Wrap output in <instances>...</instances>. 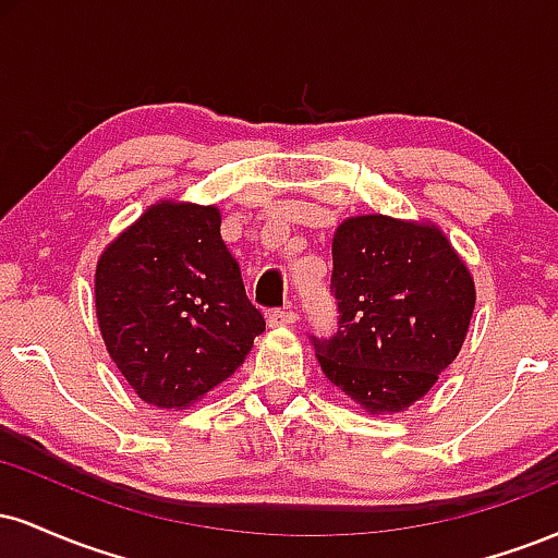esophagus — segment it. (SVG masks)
<instances>
[{
    "mask_svg": "<svg viewBox=\"0 0 558 558\" xmlns=\"http://www.w3.org/2000/svg\"><path fill=\"white\" fill-rule=\"evenodd\" d=\"M296 319V312H293L291 306H283V310H275L267 315V325H270V328H288V325H293Z\"/></svg>",
    "mask_w": 558,
    "mask_h": 558,
    "instance_id": "obj_1",
    "label": "esophagus"
}]
</instances>
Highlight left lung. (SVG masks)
I'll list each match as a JSON object with an SVG mask.
<instances>
[{
	"label": "left lung",
	"instance_id": "1",
	"mask_svg": "<svg viewBox=\"0 0 558 558\" xmlns=\"http://www.w3.org/2000/svg\"><path fill=\"white\" fill-rule=\"evenodd\" d=\"M338 332L315 343L323 373L369 414L403 412L459 356L475 280L435 222L356 215L332 235Z\"/></svg>",
	"mask_w": 558,
	"mask_h": 558
}]
</instances>
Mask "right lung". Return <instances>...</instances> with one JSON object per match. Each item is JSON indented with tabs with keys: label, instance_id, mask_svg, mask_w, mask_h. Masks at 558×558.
I'll return each mask as SVG.
<instances>
[{
	"label": "right lung",
	"instance_id": "obj_1",
	"mask_svg": "<svg viewBox=\"0 0 558 558\" xmlns=\"http://www.w3.org/2000/svg\"><path fill=\"white\" fill-rule=\"evenodd\" d=\"M220 220L215 204L162 198L96 262L94 304L107 354L151 407L204 399L265 330Z\"/></svg>",
	"mask_w": 558,
	"mask_h": 558
}]
</instances>
